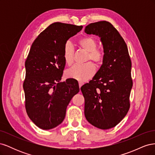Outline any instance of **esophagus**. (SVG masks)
Returning a JSON list of instances; mask_svg holds the SVG:
<instances>
[{
	"label": "esophagus",
	"instance_id": "34e87169",
	"mask_svg": "<svg viewBox=\"0 0 155 155\" xmlns=\"http://www.w3.org/2000/svg\"><path fill=\"white\" fill-rule=\"evenodd\" d=\"M83 84H84L83 82H82V81H79V88H81V86L83 85Z\"/></svg>",
	"mask_w": 155,
	"mask_h": 155
}]
</instances>
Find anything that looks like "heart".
Wrapping results in <instances>:
<instances>
[{
  "label": "heart",
  "instance_id": "obj_1",
  "mask_svg": "<svg viewBox=\"0 0 155 155\" xmlns=\"http://www.w3.org/2000/svg\"><path fill=\"white\" fill-rule=\"evenodd\" d=\"M78 45L81 50L87 53L85 61H92L96 66H100L104 62L105 58L104 51L96 48L97 41L91 36L81 38L78 41ZM63 59L65 63L70 66L74 61V50L71 44L67 43L63 50ZM95 72V67L91 62H88L82 65H75L67 70L66 76L68 78L75 79L79 81H85L90 79Z\"/></svg>",
  "mask_w": 155,
  "mask_h": 155
}]
</instances>
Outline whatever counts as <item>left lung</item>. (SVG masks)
<instances>
[{
    "label": "left lung",
    "mask_w": 155,
    "mask_h": 155,
    "mask_svg": "<svg viewBox=\"0 0 155 155\" xmlns=\"http://www.w3.org/2000/svg\"><path fill=\"white\" fill-rule=\"evenodd\" d=\"M85 32L100 37L105 53L104 62L92 80L81 88L85 116L96 127L109 129L118 125L129 109L131 61L125 41L110 22L91 23Z\"/></svg>",
    "instance_id": "left-lung-1"
}]
</instances>
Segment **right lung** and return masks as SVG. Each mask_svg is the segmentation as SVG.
<instances>
[{
	"instance_id": "1",
	"label": "right lung",
	"mask_w": 155,
	"mask_h": 155,
	"mask_svg": "<svg viewBox=\"0 0 155 155\" xmlns=\"http://www.w3.org/2000/svg\"><path fill=\"white\" fill-rule=\"evenodd\" d=\"M82 28V26L54 22L31 45L25 61V107L30 120L42 129H53L62 123L68 104L79 91L74 79L60 81L65 66L64 45Z\"/></svg>"
}]
</instances>
